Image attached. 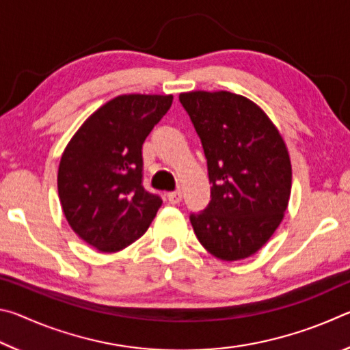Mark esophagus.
Here are the masks:
<instances>
[{
	"label": "esophagus",
	"instance_id": "obj_1",
	"mask_svg": "<svg viewBox=\"0 0 350 350\" xmlns=\"http://www.w3.org/2000/svg\"><path fill=\"white\" fill-rule=\"evenodd\" d=\"M167 199L170 204H179L182 200V193L179 191V189H176V191H171L167 194Z\"/></svg>",
	"mask_w": 350,
	"mask_h": 350
}]
</instances>
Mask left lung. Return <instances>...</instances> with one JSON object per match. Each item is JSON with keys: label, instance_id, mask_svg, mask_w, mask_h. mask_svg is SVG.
Wrapping results in <instances>:
<instances>
[{"label": "left lung", "instance_id": "left-lung-1", "mask_svg": "<svg viewBox=\"0 0 350 350\" xmlns=\"http://www.w3.org/2000/svg\"><path fill=\"white\" fill-rule=\"evenodd\" d=\"M200 139L211 183L205 210L191 213L198 239L213 256L256 253L281 224L292 189L286 144L265 112L238 94L179 96Z\"/></svg>", "mask_w": 350, "mask_h": 350}]
</instances>
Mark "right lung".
Instances as JSON below:
<instances>
[{
    "instance_id": "add662e5",
    "label": "right lung",
    "mask_w": 350,
    "mask_h": 350,
    "mask_svg": "<svg viewBox=\"0 0 350 350\" xmlns=\"http://www.w3.org/2000/svg\"><path fill=\"white\" fill-rule=\"evenodd\" d=\"M173 96H118L83 123L58 167V196L70 228L97 250L118 252L144 234L161 208L144 187V145Z\"/></svg>"
}]
</instances>
